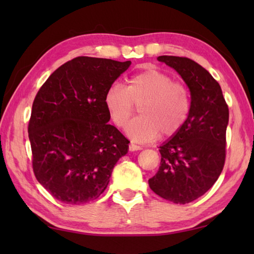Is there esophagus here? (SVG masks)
Returning <instances> with one entry per match:
<instances>
[{
  "label": "esophagus",
  "mask_w": 254,
  "mask_h": 254,
  "mask_svg": "<svg viewBox=\"0 0 254 254\" xmlns=\"http://www.w3.org/2000/svg\"><path fill=\"white\" fill-rule=\"evenodd\" d=\"M128 149H130V151H137V150L142 149V147H141V145H137L135 143H130V145H128Z\"/></svg>",
  "instance_id": "esophagus-1"
}]
</instances>
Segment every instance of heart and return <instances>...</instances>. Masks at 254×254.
<instances>
[{
  "mask_svg": "<svg viewBox=\"0 0 254 254\" xmlns=\"http://www.w3.org/2000/svg\"><path fill=\"white\" fill-rule=\"evenodd\" d=\"M109 117L118 127L127 124L139 106L141 117L128 124L127 132L133 140L144 142L160 133L173 136L180 131L191 109L190 92L182 81L158 69L133 75L127 87L112 84L104 95Z\"/></svg>",
  "mask_w": 254,
  "mask_h": 254,
  "instance_id": "1",
  "label": "heart"
}]
</instances>
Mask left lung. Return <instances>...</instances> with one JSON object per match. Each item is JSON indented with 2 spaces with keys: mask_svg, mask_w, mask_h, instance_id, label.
I'll return each instance as SVG.
<instances>
[{
  "mask_svg": "<svg viewBox=\"0 0 254 254\" xmlns=\"http://www.w3.org/2000/svg\"><path fill=\"white\" fill-rule=\"evenodd\" d=\"M187 84L191 97L189 117L180 131L159 147L161 162L149 186L175 204H187L204 195L223 170L226 157L229 106L220 84L194 60L159 56Z\"/></svg>",
  "mask_w": 254,
  "mask_h": 254,
  "instance_id": "obj_1",
  "label": "left lung"
}]
</instances>
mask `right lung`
Segmentation results:
<instances>
[{
	"mask_svg": "<svg viewBox=\"0 0 254 254\" xmlns=\"http://www.w3.org/2000/svg\"><path fill=\"white\" fill-rule=\"evenodd\" d=\"M131 62L76 57L57 68L34 97L28 132L34 176L53 197L79 205L105 190L128 141L111 126L107 88Z\"/></svg>",
	"mask_w": 254,
	"mask_h": 254,
	"instance_id": "right-lung-1",
	"label": "right lung"
}]
</instances>
